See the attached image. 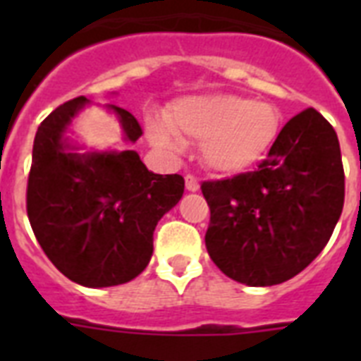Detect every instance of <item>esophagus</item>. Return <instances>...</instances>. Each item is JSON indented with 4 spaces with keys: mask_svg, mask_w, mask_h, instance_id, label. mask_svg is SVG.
Returning <instances> with one entry per match:
<instances>
[{
    "mask_svg": "<svg viewBox=\"0 0 361 361\" xmlns=\"http://www.w3.org/2000/svg\"><path fill=\"white\" fill-rule=\"evenodd\" d=\"M185 189L189 192H197L200 189V183L195 176H185Z\"/></svg>",
    "mask_w": 361,
    "mask_h": 361,
    "instance_id": "1",
    "label": "esophagus"
}]
</instances>
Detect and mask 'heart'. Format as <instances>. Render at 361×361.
I'll return each mask as SVG.
<instances>
[{
    "instance_id": "1",
    "label": "heart",
    "mask_w": 361,
    "mask_h": 361,
    "mask_svg": "<svg viewBox=\"0 0 361 361\" xmlns=\"http://www.w3.org/2000/svg\"><path fill=\"white\" fill-rule=\"evenodd\" d=\"M281 114L274 104L240 95L212 93L178 99L163 118L146 121L147 138L169 153H181L185 140H200V161L215 174L251 169L274 144Z\"/></svg>"
}]
</instances>
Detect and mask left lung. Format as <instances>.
<instances>
[{
    "label": "left lung",
    "mask_w": 361,
    "mask_h": 361,
    "mask_svg": "<svg viewBox=\"0 0 361 361\" xmlns=\"http://www.w3.org/2000/svg\"><path fill=\"white\" fill-rule=\"evenodd\" d=\"M202 195L215 266L247 286L285 283L319 257L341 217L345 174L336 130L314 109L303 110L257 170L204 181Z\"/></svg>",
    "instance_id": "obj_1"
}]
</instances>
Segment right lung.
Returning a JSON list of instances; mask_svg holds the SVG:
<instances>
[{"instance_id":"right-lung-1","label":"right lung","mask_w":361,"mask_h":361,"mask_svg":"<svg viewBox=\"0 0 361 361\" xmlns=\"http://www.w3.org/2000/svg\"><path fill=\"white\" fill-rule=\"evenodd\" d=\"M92 106L67 101L39 125L33 142L27 217L39 245L56 268L87 288L129 283L153 255V232L180 202L185 181L153 174L130 144L142 136L136 118L104 104L121 127L123 149H86L71 136L73 121Z\"/></svg>"}]
</instances>
